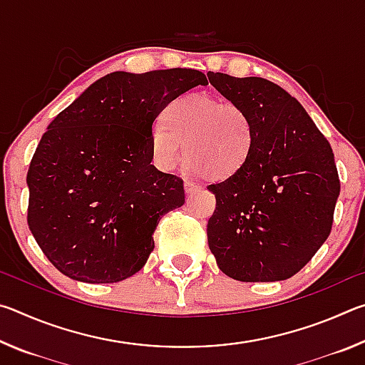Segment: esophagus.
<instances>
[{
	"label": "esophagus",
	"mask_w": 365,
	"mask_h": 365,
	"mask_svg": "<svg viewBox=\"0 0 365 365\" xmlns=\"http://www.w3.org/2000/svg\"><path fill=\"white\" fill-rule=\"evenodd\" d=\"M197 190H200V187L193 182H185V191H187V195H193Z\"/></svg>",
	"instance_id": "34e87169"
}]
</instances>
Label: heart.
Here are the masks:
<instances>
[{
  "mask_svg": "<svg viewBox=\"0 0 365 365\" xmlns=\"http://www.w3.org/2000/svg\"><path fill=\"white\" fill-rule=\"evenodd\" d=\"M255 145V127L238 104L209 93L172 101L165 120L151 133L153 160L163 172L177 168L185 153L187 169L209 180H224L243 168Z\"/></svg>",
  "mask_w": 365,
  "mask_h": 365,
  "instance_id": "heart-1",
  "label": "heart"
}]
</instances>
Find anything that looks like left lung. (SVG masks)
<instances>
[{
	"label": "left lung",
	"instance_id": "8db88e82",
	"mask_svg": "<svg viewBox=\"0 0 365 365\" xmlns=\"http://www.w3.org/2000/svg\"><path fill=\"white\" fill-rule=\"evenodd\" d=\"M207 78L248 113L255 127L243 168L207 187L215 195L209 250L235 280H287L330 235L339 195L331 146L282 86L220 72H207Z\"/></svg>",
	"mask_w": 365,
	"mask_h": 365
}]
</instances>
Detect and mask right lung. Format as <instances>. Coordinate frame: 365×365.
<instances>
[{"label":"right lung","mask_w":365,"mask_h":365,"mask_svg":"<svg viewBox=\"0 0 365 365\" xmlns=\"http://www.w3.org/2000/svg\"><path fill=\"white\" fill-rule=\"evenodd\" d=\"M206 83L195 69L119 71L54 117L29 168L27 222L59 272L115 283L146 264L160 217L185 202L182 178L151 164L154 122Z\"/></svg>","instance_id":"right-lung-1"}]
</instances>
